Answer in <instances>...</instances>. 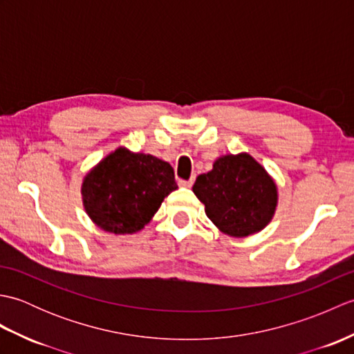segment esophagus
I'll return each mask as SVG.
<instances>
[{
	"label": "esophagus",
	"instance_id": "34e87169",
	"mask_svg": "<svg viewBox=\"0 0 354 354\" xmlns=\"http://www.w3.org/2000/svg\"><path fill=\"white\" fill-rule=\"evenodd\" d=\"M193 183H194V176L190 178L189 181H179V185H181V187H187V189H189V187L193 185Z\"/></svg>",
	"mask_w": 354,
	"mask_h": 354
}]
</instances>
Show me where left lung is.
Instances as JSON below:
<instances>
[{"label": "left lung", "mask_w": 354, "mask_h": 354, "mask_svg": "<svg viewBox=\"0 0 354 354\" xmlns=\"http://www.w3.org/2000/svg\"><path fill=\"white\" fill-rule=\"evenodd\" d=\"M193 192L205 205L208 219L231 237L261 231L278 201L274 179L248 153L217 158L213 170L196 178Z\"/></svg>", "instance_id": "obj_1"}]
</instances>
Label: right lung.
<instances>
[{
	"label": "right lung",
	"mask_w": 354,
	"mask_h": 354,
	"mask_svg": "<svg viewBox=\"0 0 354 354\" xmlns=\"http://www.w3.org/2000/svg\"><path fill=\"white\" fill-rule=\"evenodd\" d=\"M176 189L169 162L118 147L85 176L82 198L97 227L114 234H133Z\"/></svg>",
	"instance_id": "obj_1"
}]
</instances>
